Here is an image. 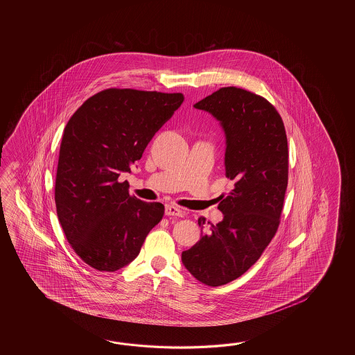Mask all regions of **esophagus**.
<instances>
[{"label":"esophagus","mask_w":355,"mask_h":355,"mask_svg":"<svg viewBox=\"0 0 355 355\" xmlns=\"http://www.w3.org/2000/svg\"><path fill=\"white\" fill-rule=\"evenodd\" d=\"M165 214L168 216V217H185V216H187L185 211H182L181 208L175 207V205H166Z\"/></svg>","instance_id":"34e87169"}]
</instances>
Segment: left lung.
<instances>
[{"mask_svg": "<svg viewBox=\"0 0 355 355\" xmlns=\"http://www.w3.org/2000/svg\"><path fill=\"white\" fill-rule=\"evenodd\" d=\"M194 107L211 114L225 132V168L234 188L219 203L223 219L208 222L181 261L196 279L218 287L248 272L278 230L288 184L287 135L275 107L250 91L222 87ZM198 223L204 228L207 220Z\"/></svg>", "mask_w": 355, "mask_h": 355, "instance_id": "1", "label": "left lung"}]
</instances>
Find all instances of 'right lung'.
I'll use <instances>...</instances> for the list:
<instances>
[{"instance_id": "obj_1", "label": "right lung", "mask_w": 355, "mask_h": 355, "mask_svg": "<svg viewBox=\"0 0 355 355\" xmlns=\"http://www.w3.org/2000/svg\"><path fill=\"white\" fill-rule=\"evenodd\" d=\"M182 101V94L107 89L68 121L54 199L66 239L91 268L116 272L130 264L162 218V204L129 196L119 176L130 173Z\"/></svg>"}]
</instances>
